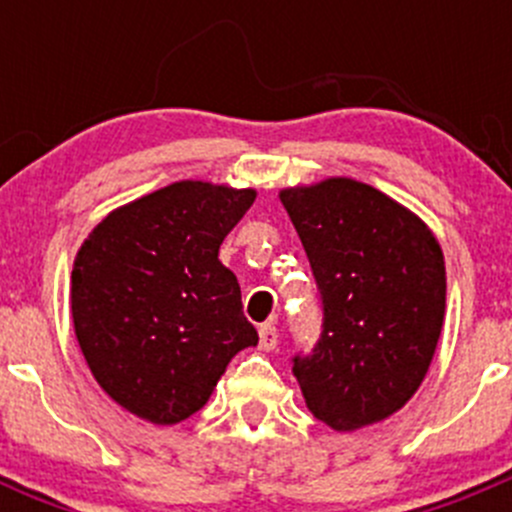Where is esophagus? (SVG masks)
Here are the masks:
<instances>
[{
	"label": "esophagus",
	"instance_id": "34e87169",
	"mask_svg": "<svg viewBox=\"0 0 512 512\" xmlns=\"http://www.w3.org/2000/svg\"><path fill=\"white\" fill-rule=\"evenodd\" d=\"M277 347V327L275 324H262L260 327V349L272 352Z\"/></svg>",
	"mask_w": 512,
	"mask_h": 512
}]
</instances>
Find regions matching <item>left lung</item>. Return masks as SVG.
I'll use <instances>...</instances> for the list:
<instances>
[{
    "label": "left lung",
    "mask_w": 512,
    "mask_h": 512,
    "mask_svg": "<svg viewBox=\"0 0 512 512\" xmlns=\"http://www.w3.org/2000/svg\"><path fill=\"white\" fill-rule=\"evenodd\" d=\"M322 294V337L294 356L307 409L356 431L421 386L446 312V265L418 215L352 178L280 190Z\"/></svg>",
    "instance_id": "left-lung-1"
}]
</instances>
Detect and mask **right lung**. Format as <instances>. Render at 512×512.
<instances>
[{
    "mask_svg": "<svg viewBox=\"0 0 512 512\" xmlns=\"http://www.w3.org/2000/svg\"><path fill=\"white\" fill-rule=\"evenodd\" d=\"M255 195L180 180L108 213L76 252V339L98 386L133 416L185 421L232 356L257 344L237 277L218 260Z\"/></svg>",
    "mask_w": 512,
    "mask_h": 512,
    "instance_id": "right-lung-1",
    "label": "right lung"
}]
</instances>
